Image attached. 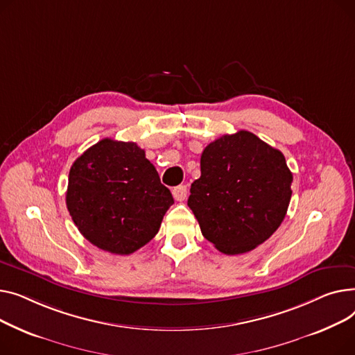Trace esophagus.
Instances as JSON below:
<instances>
[{
    "label": "esophagus",
    "mask_w": 355,
    "mask_h": 355,
    "mask_svg": "<svg viewBox=\"0 0 355 355\" xmlns=\"http://www.w3.org/2000/svg\"><path fill=\"white\" fill-rule=\"evenodd\" d=\"M172 195H173V198H175L178 202L184 200L186 196H187V187H186V184H179V186L173 187Z\"/></svg>",
    "instance_id": "obj_1"
}]
</instances>
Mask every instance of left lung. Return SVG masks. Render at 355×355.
Masks as SVG:
<instances>
[{
	"mask_svg": "<svg viewBox=\"0 0 355 355\" xmlns=\"http://www.w3.org/2000/svg\"><path fill=\"white\" fill-rule=\"evenodd\" d=\"M291 183L284 155L254 133L239 130L206 146L187 206L202 235L220 252L245 254L282 223Z\"/></svg>",
	"mask_w": 355,
	"mask_h": 355,
	"instance_id": "1",
	"label": "left lung"
}]
</instances>
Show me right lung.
I'll return each mask as SVG.
<instances>
[{
	"label": "right lung",
	"mask_w": 355,
	"mask_h": 355,
	"mask_svg": "<svg viewBox=\"0 0 355 355\" xmlns=\"http://www.w3.org/2000/svg\"><path fill=\"white\" fill-rule=\"evenodd\" d=\"M66 203L89 242L129 255L155 238L175 200L136 143L103 139L73 163Z\"/></svg>",
	"instance_id": "add662e5"
}]
</instances>
